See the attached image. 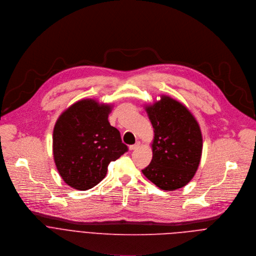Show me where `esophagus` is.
I'll return each instance as SVG.
<instances>
[{
  "label": "esophagus",
  "instance_id": "esophagus-1",
  "mask_svg": "<svg viewBox=\"0 0 256 256\" xmlns=\"http://www.w3.org/2000/svg\"><path fill=\"white\" fill-rule=\"evenodd\" d=\"M140 147V142H137V143H135V144H133V145H130V150H136V149H138Z\"/></svg>",
  "mask_w": 256,
  "mask_h": 256
}]
</instances>
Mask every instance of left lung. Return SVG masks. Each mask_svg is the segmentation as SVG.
<instances>
[{
	"label": "left lung",
	"mask_w": 256,
	"mask_h": 256,
	"mask_svg": "<svg viewBox=\"0 0 256 256\" xmlns=\"http://www.w3.org/2000/svg\"><path fill=\"white\" fill-rule=\"evenodd\" d=\"M154 129L152 160L143 174L162 190L184 186L194 178L202 156V139L198 122L178 100L162 96L146 107Z\"/></svg>",
	"instance_id": "obj_1"
}]
</instances>
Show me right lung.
Masks as SVG:
<instances>
[{
	"label": "right lung",
	"instance_id": "add662e5",
	"mask_svg": "<svg viewBox=\"0 0 256 256\" xmlns=\"http://www.w3.org/2000/svg\"><path fill=\"white\" fill-rule=\"evenodd\" d=\"M111 106L82 100L64 111L54 130L56 168L70 186L86 190L103 180L111 162L128 151L118 129L111 126Z\"/></svg>",
	"mask_w": 256,
	"mask_h": 256
}]
</instances>
